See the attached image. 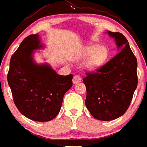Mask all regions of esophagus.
<instances>
[{
	"label": "esophagus",
	"mask_w": 147,
	"mask_h": 147,
	"mask_svg": "<svg viewBox=\"0 0 147 147\" xmlns=\"http://www.w3.org/2000/svg\"><path fill=\"white\" fill-rule=\"evenodd\" d=\"M81 80H82V78L80 77V76L75 75V76H74V78H73V82H74V84H77V83L81 82Z\"/></svg>",
	"instance_id": "esophagus-1"
}]
</instances>
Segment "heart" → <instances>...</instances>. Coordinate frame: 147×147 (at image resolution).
Returning <instances> with one entry per match:
<instances>
[{
  "label": "heart",
  "mask_w": 147,
  "mask_h": 147,
  "mask_svg": "<svg viewBox=\"0 0 147 147\" xmlns=\"http://www.w3.org/2000/svg\"><path fill=\"white\" fill-rule=\"evenodd\" d=\"M108 55L109 51L107 47L93 44L87 47L82 54L78 56V59H83L89 57L86 62V67L88 70L94 71L104 65L108 58Z\"/></svg>",
  "instance_id": "heart-1"
}]
</instances>
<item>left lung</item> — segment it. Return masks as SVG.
<instances>
[{"instance_id":"left-lung-1","label":"left lung","mask_w":147,"mask_h":147,"mask_svg":"<svg viewBox=\"0 0 147 147\" xmlns=\"http://www.w3.org/2000/svg\"><path fill=\"white\" fill-rule=\"evenodd\" d=\"M107 34L114 38L120 51L94 72L86 73V106L96 119L110 121L128 110L138 86V61L127 39L119 32Z\"/></svg>"}]
</instances>
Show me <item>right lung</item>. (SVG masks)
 <instances>
[{"label":"right lung","instance_id":"1","mask_svg":"<svg viewBox=\"0 0 147 147\" xmlns=\"http://www.w3.org/2000/svg\"><path fill=\"white\" fill-rule=\"evenodd\" d=\"M43 47L38 34L25 37L11 57L7 74L16 107L37 122H48L59 114L64 95L73 85L71 74H57L48 64L34 61V51Z\"/></svg>","mask_w":147,"mask_h":147}]
</instances>
